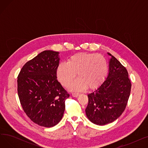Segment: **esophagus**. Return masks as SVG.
Listing matches in <instances>:
<instances>
[{"mask_svg":"<svg viewBox=\"0 0 148 148\" xmlns=\"http://www.w3.org/2000/svg\"><path fill=\"white\" fill-rule=\"evenodd\" d=\"M72 95L74 97H77L79 95V93H77V92H73L72 94Z\"/></svg>","mask_w":148,"mask_h":148,"instance_id":"esophagus-1","label":"esophagus"}]
</instances>
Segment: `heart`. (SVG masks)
<instances>
[{
	"label": "heart",
	"mask_w": 148,
	"mask_h": 148,
	"mask_svg": "<svg viewBox=\"0 0 148 148\" xmlns=\"http://www.w3.org/2000/svg\"><path fill=\"white\" fill-rule=\"evenodd\" d=\"M106 59L100 54L80 53L74 54L66 62H61L57 68L58 80L67 87L76 76L79 79L71 85V89L82 90L94 89L101 83L107 73Z\"/></svg>",
	"instance_id": "heart-1"
}]
</instances>
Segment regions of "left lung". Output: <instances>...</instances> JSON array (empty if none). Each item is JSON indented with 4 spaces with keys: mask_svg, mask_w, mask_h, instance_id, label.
<instances>
[{
    "mask_svg": "<svg viewBox=\"0 0 148 148\" xmlns=\"http://www.w3.org/2000/svg\"><path fill=\"white\" fill-rule=\"evenodd\" d=\"M109 72L106 80L88 95V118L96 125H104L117 119L125 110L130 97L131 83L125 67L111 54Z\"/></svg>",
    "mask_w": 148,
    "mask_h": 148,
    "instance_id": "8db88e82",
    "label": "left lung"
}]
</instances>
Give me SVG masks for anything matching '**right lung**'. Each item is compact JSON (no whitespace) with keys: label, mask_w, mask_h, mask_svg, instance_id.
Here are the masks:
<instances>
[{"label":"right lung","mask_w":148,"mask_h":148,"mask_svg":"<svg viewBox=\"0 0 148 148\" xmlns=\"http://www.w3.org/2000/svg\"><path fill=\"white\" fill-rule=\"evenodd\" d=\"M59 52L45 50L28 61L17 77V91L23 110L34 123L52 127L60 121L69 94L58 81Z\"/></svg>","instance_id":"obj_1"}]
</instances>
